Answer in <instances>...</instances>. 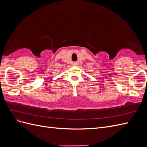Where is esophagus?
Instances as JSON below:
<instances>
[{"label":"esophagus","mask_w":147,"mask_h":147,"mask_svg":"<svg viewBox=\"0 0 147 147\" xmlns=\"http://www.w3.org/2000/svg\"><path fill=\"white\" fill-rule=\"evenodd\" d=\"M72 65H75H75H78V63H77V62H74V63H72Z\"/></svg>","instance_id":"obj_1"}]
</instances>
